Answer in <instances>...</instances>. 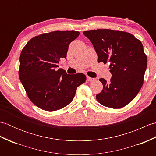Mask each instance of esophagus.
<instances>
[{
	"instance_id": "34e87169",
	"label": "esophagus",
	"mask_w": 156,
	"mask_h": 156,
	"mask_svg": "<svg viewBox=\"0 0 156 156\" xmlns=\"http://www.w3.org/2000/svg\"><path fill=\"white\" fill-rule=\"evenodd\" d=\"M87 80H88V82H92V81H94V80H95V78H90V77H89V76H87Z\"/></svg>"
}]
</instances>
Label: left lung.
<instances>
[{"instance_id": "obj_1", "label": "left lung", "mask_w": 156, "mask_h": 156, "mask_svg": "<svg viewBox=\"0 0 156 156\" xmlns=\"http://www.w3.org/2000/svg\"><path fill=\"white\" fill-rule=\"evenodd\" d=\"M98 56V62H110V82L100 78L103 88L96 98L99 103L121 108L136 97L144 81L147 58L140 39L129 33L103 29L85 31Z\"/></svg>"}]
</instances>
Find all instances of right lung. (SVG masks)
Masks as SVG:
<instances>
[{"instance_id": "obj_1", "label": "right lung", "mask_w": 156, "mask_h": 156, "mask_svg": "<svg viewBox=\"0 0 156 156\" xmlns=\"http://www.w3.org/2000/svg\"><path fill=\"white\" fill-rule=\"evenodd\" d=\"M79 34L76 31L41 34L31 38L22 49L19 79L30 101L43 110L55 111L65 107L86 81L82 73L68 74L62 69H55Z\"/></svg>"}]
</instances>
